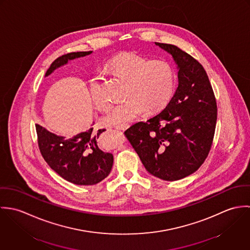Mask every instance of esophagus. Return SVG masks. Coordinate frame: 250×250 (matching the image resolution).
Wrapping results in <instances>:
<instances>
[{
    "label": "esophagus",
    "instance_id": "obj_1",
    "mask_svg": "<svg viewBox=\"0 0 250 250\" xmlns=\"http://www.w3.org/2000/svg\"><path fill=\"white\" fill-rule=\"evenodd\" d=\"M129 127H130V125H129V124H126V125L117 126V127H116V129H117V130H120V131H125V130H127Z\"/></svg>",
    "mask_w": 250,
    "mask_h": 250
}]
</instances>
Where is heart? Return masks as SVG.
Wrapping results in <instances>:
<instances>
[{"instance_id": "heart-1", "label": "heart", "mask_w": 250, "mask_h": 250, "mask_svg": "<svg viewBox=\"0 0 250 250\" xmlns=\"http://www.w3.org/2000/svg\"><path fill=\"white\" fill-rule=\"evenodd\" d=\"M107 68L127 81L124 103L111 107L102 117L105 126L126 125L143 111L156 113L166 107L175 89V73L165 60H148L135 53L126 52L113 57ZM89 93L92 103L98 109L108 106L101 92L100 78L95 75L89 80Z\"/></svg>"}]
</instances>
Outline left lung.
Instances as JSON below:
<instances>
[{"mask_svg": "<svg viewBox=\"0 0 250 250\" xmlns=\"http://www.w3.org/2000/svg\"><path fill=\"white\" fill-rule=\"evenodd\" d=\"M155 45L172 57L178 86L160 113L134 124L125 135L150 174L176 181L195 172L206 160L214 139L217 108L203 66L175 45Z\"/></svg>", "mask_w": 250, "mask_h": 250, "instance_id": "8db88e82", "label": "left lung"}]
</instances>
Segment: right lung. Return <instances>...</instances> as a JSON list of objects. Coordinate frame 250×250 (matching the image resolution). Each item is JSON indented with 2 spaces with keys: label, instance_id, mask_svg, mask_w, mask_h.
<instances>
[{
  "label": "right lung",
  "instance_id": "add662e5",
  "mask_svg": "<svg viewBox=\"0 0 250 250\" xmlns=\"http://www.w3.org/2000/svg\"><path fill=\"white\" fill-rule=\"evenodd\" d=\"M90 54L92 51L76 52L58 58L45 77L67 64L69 61ZM93 125L94 122L85 132L70 138L58 136L39 124L36 125L38 146L44 160L61 177L75 185L90 186L101 182L109 174L113 165L112 154L102 151L97 144L100 135L106 130L94 132Z\"/></svg>",
  "mask_w": 250,
  "mask_h": 250
}]
</instances>
